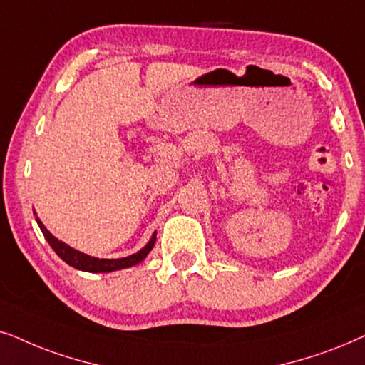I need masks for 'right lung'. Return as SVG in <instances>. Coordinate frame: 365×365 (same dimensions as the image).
<instances>
[{"mask_svg":"<svg viewBox=\"0 0 365 365\" xmlns=\"http://www.w3.org/2000/svg\"><path fill=\"white\" fill-rule=\"evenodd\" d=\"M36 222H38V225H40L45 239L48 240V244L51 245V249L56 252V255L60 257L61 260H65L68 265L73 267V269L91 272V274H106V272L128 269V267L140 264V262L147 259L150 250L153 249L155 240H157V232H155L152 235V239L148 240V244L145 245L143 249H140L137 254L123 257V259H98V257H91V255L83 254V252H80V250H75L73 247L66 245L65 242L58 240L56 237L51 235L50 230H46V227L43 225V222L38 217H36Z\"/></svg>","mask_w":365,"mask_h":365,"instance_id":"1","label":"right lung"}]
</instances>
